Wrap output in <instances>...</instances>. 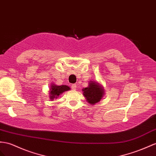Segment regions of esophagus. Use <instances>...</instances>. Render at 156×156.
<instances>
[{
    "mask_svg": "<svg viewBox=\"0 0 156 156\" xmlns=\"http://www.w3.org/2000/svg\"><path fill=\"white\" fill-rule=\"evenodd\" d=\"M71 87H72V89H73V90H75L76 89V87H77L76 84H73V85L71 86Z\"/></svg>",
    "mask_w": 156,
    "mask_h": 156,
    "instance_id": "1",
    "label": "esophagus"
}]
</instances>
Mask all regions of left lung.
I'll use <instances>...</instances> for the list:
<instances>
[{
    "mask_svg": "<svg viewBox=\"0 0 156 156\" xmlns=\"http://www.w3.org/2000/svg\"><path fill=\"white\" fill-rule=\"evenodd\" d=\"M83 95L91 105L99 102L104 95V89L98 82L90 81L89 86L82 89Z\"/></svg>",
    "mask_w": 156,
    "mask_h": 156,
    "instance_id": "8db88e82",
    "label": "left lung"
}]
</instances>
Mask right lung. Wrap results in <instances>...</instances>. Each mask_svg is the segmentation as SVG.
I'll list each match as a JSON object with an SVG mask.
<instances>
[{
  "label": "right lung",
  "mask_w": 156,
  "mask_h": 156,
  "mask_svg": "<svg viewBox=\"0 0 156 156\" xmlns=\"http://www.w3.org/2000/svg\"><path fill=\"white\" fill-rule=\"evenodd\" d=\"M70 87L66 86V85H62V86H57L54 84V83H51V89H50V99H54L55 98H57V97L59 96V95H61L63 92H65L66 91H69Z\"/></svg>",
  "instance_id": "add662e5"
}]
</instances>
